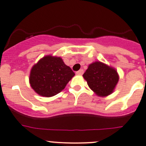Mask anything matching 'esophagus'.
I'll return each mask as SVG.
<instances>
[{"instance_id": "34e87169", "label": "esophagus", "mask_w": 146, "mask_h": 146, "mask_svg": "<svg viewBox=\"0 0 146 146\" xmlns=\"http://www.w3.org/2000/svg\"><path fill=\"white\" fill-rule=\"evenodd\" d=\"M76 73L77 75H82L83 73H84V70H83V69H81V70H79L78 71L76 72Z\"/></svg>"}]
</instances>
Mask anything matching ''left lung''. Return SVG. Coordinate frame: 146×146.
<instances>
[{"label":"left lung","mask_w":146,"mask_h":146,"mask_svg":"<svg viewBox=\"0 0 146 146\" xmlns=\"http://www.w3.org/2000/svg\"><path fill=\"white\" fill-rule=\"evenodd\" d=\"M83 77L89 87L102 98L113 92L119 80V76L115 68L100 61L90 64Z\"/></svg>","instance_id":"left-lung-1"}]
</instances>
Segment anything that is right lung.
Returning a JSON list of instances; mask_svg holds the SVG:
<instances>
[{"mask_svg": "<svg viewBox=\"0 0 146 146\" xmlns=\"http://www.w3.org/2000/svg\"><path fill=\"white\" fill-rule=\"evenodd\" d=\"M74 76L61 57L46 55L32 67L29 82L38 94L50 98L62 91Z\"/></svg>", "mask_w": 146, "mask_h": 146, "instance_id": "add662e5", "label": "right lung"}]
</instances>
